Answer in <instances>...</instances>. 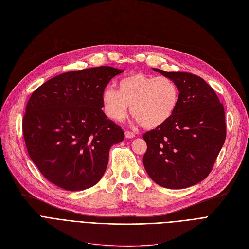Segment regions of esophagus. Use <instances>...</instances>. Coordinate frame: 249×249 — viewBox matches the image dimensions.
<instances>
[{
	"label": "esophagus",
	"mask_w": 249,
	"mask_h": 249,
	"mask_svg": "<svg viewBox=\"0 0 249 249\" xmlns=\"http://www.w3.org/2000/svg\"><path fill=\"white\" fill-rule=\"evenodd\" d=\"M134 136H135V134L132 131H128V130L125 131V137H126V139H133Z\"/></svg>",
	"instance_id": "esophagus-1"
}]
</instances>
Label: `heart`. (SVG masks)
<instances>
[{"label": "heart", "instance_id": "obj_1", "mask_svg": "<svg viewBox=\"0 0 249 249\" xmlns=\"http://www.w3.org/2000/svg\"><path fill=\"white\" fill-rule=\"evenodd\" d=\"M118 87H107L101 95L106 114L115 121L124 120L131 107L136 121L154 129L166 123L178 105V86L168 77L135 72L120 80Z\"/></svg>", "mask_w": 249, "mask_h": 249}]
</instances>
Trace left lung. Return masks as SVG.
Segmentation results:
<instances>
[{
	"label": "left lung",
	"mask_w": 249,
	"mask_h": 249,
	"mask_svg": "<svg viewBox=\"0 0 249 249\" xmlns=\"http://www.w3.org/2000/svg\"><path fill=\"white\" fill-rule=\"evenodd\" d=\"M155 71L179 90L176 112L166 123L145 132L142 162L149 177L167 189H185L205 179L226 140L223 104L207 83L183 71Z\"/></svg>",
	"instance_id": "8db88e82"
}]
</instances>
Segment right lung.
Listing matches in <instances>:
<instances>
[{"label":"right lung","instance_id":"1","mask_svg":"<svg viewBox=\"0 0 249 249\" xmlns=\"http://www.w3.org/2000/svg\"><path fill=\"white\" fill-rule=\"evenodd\" d=\"M112 67L68 71L36 88L22 120L27 152L43 176L67 191H82L103 178L121 127L107 119L101 95L123 72Z\"/></svg>","mask_w":249,"mask_h":249}]
</instances>
